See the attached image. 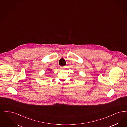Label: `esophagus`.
<instances>
[{
  "label": "esophagus",
  "instance_id": "esophagus-1",
  "mask_svg": "<svg viewBox=\"0 0 127 127\" xmlns=\"http://www.w3.org/2000/svg\"><path fill=\"white\" fill-rule=\"evenodd\" d=\"M64 67H65V66H61V69L64 68Z\"/></svg>",
  "mask_w": 127,
  "mask_h": 127
}]
</instances>
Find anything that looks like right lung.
I'll list each match as a JSON object with an SVG mask.
<instances>
[{
  "label": "right lung",
  "mask_w": 127,
  "mask_h": 127,
  "mask_svg": "<svg viewBox=\"0 0 127 127\" xmlns=\"http://www.w3.org/2000/svg\"><path fill=\"white\" fill-rule=\"evenodd\" d=\"M49 70H50V71H51V70H50V69H49Z\"/></svg>",
  "instance_id": "obj_1"
}]
</instances>
